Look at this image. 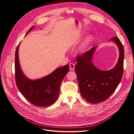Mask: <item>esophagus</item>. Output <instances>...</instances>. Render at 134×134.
<instances>
[{
    "label": "esophagus",
    "mask_w": 134,
    "mask_h": 134,
    "mask_svg": "<svg viewBox=\"0 0 134 134\" xmlns=\"http://www.w3.org/2000/svg\"><path fill=\"white\" fill-rule=\"evenodd\" d=\"M75 65L74 63H70L69 64V68L70 70H75Z\"/></svg>",
    "instance_id": "obj_1"
}]
</instances>
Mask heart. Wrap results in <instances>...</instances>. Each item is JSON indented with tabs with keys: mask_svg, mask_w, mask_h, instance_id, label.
<instances>
[{
	"mask_svg": "<svg viewBox=\"0 0 134 134\" xmlns=\"http://www.w3.org/2000/svg\"><path fill=\"white\" fill-rule=\"evenodd\" d=\"M93 36L92 34H89L83 40L80 46V51L81 53H84L87 51L93 41Z\"/></svg>",
	"mask_w": 134,
	"mask_h": 134,
	"instance_id": "1",
	"label": "heart"
}]
</instances>
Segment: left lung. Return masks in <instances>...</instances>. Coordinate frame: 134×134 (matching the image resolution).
Returning <instances> with one entry per match:
<instances>
[{"instance_id":"1","label":"left lung","mask_w":134,"mask_h":134,"mask_svg":"<svg viewBox=\"0 0 134 134\" xmlns=\"http://www.w3.org/2000/svg\"><path fill=\"white\" fill-rule=\"evenodd\" d=\"M119 48V58L116 65L109 70H101L93 63V54L98 46L93 47L77 58L75 69L82 96L92 104L104 101L110 96L120 84L123 73L124 52L119 38H111Z\"/></svg>"}]
</instances>
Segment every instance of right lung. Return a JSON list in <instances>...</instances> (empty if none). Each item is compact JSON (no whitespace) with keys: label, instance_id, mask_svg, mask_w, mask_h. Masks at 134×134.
Here are the masks:
<instances>
[{"label":"right lung","instance_id":"add662e5","mask_svg":"<svg viewBox=\"0 0 134 134\" xmlns=\"http://www.w3.org/2000/svg\"><path fill=\"white\" fill-rule=\"evenodd\" d=\"M31 27L25 36L32 30ZM18 45L15 53V82L19 91L32 104L45 107L52 105L59 96L60 83L69 72V65L55 69L50 74L39 79L31 80L22 71L18 56Z\"/></svg>","mask_w":134,"mask_h":134}]
</instances>
